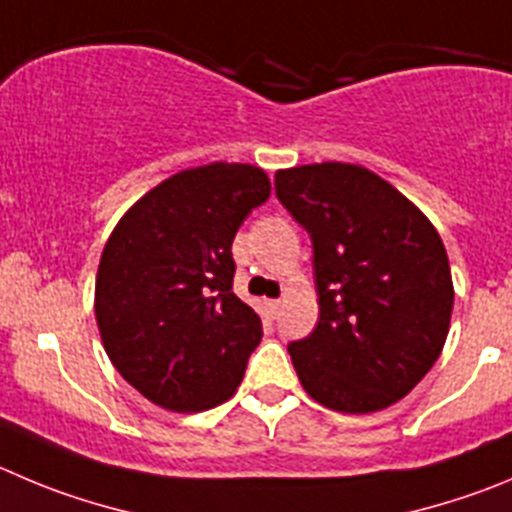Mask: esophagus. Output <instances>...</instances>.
Masks as SVG:
<instances>
[{
    "mask_svg": "<svg viewBox=\"0 0 512 512\" xmlns=\"http://www.w3.org/2000/svg\"><path fill=\"white\" fill-rule=\"evenodd\" d=\"M280 305H283V303H280V300H267V310H270L272 315L280 313Z\"/></svg>",
    "mask_w": 512,
    "mask_h": 512,
    "instance_id": "34e87169",
    "label": "esophagus"
}]
</instances>
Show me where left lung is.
I'll return each instance as SVG.
<instances>
[{"label":"left lung","mask_w":512,"mask_h":512,"mask_svg":"<svg viewBox=\"0 0 512 512\" xmlns=\"http://www.w3.org/2000/svg\"><path fill=\"white\" fill-rule=\"evenodd\" d=\"M275 191L313 240L321 318L288 346L300 384L343 414L391 407L427 376L450 333L455 288L442 237L358 164L280 169Z\"/></svg>","instance_id":"8db88e82"}]
</instances>
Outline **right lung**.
I'll list each match as a JSON object with an SVG mask.
<instances>
[{
  "label": "right lung",
  "mask_w": 512,
  "mask_h": 512,
  "mask_svg": "<svg viewBox=\"0 0 512 512\" xmlns=\"http://www.w3.org/2000/svg\"><path fill=\"white\" fill-rule=\"evenodd\" d=\"M267 197L260 166H194L146 191L105 242L95 275L100 341L156 407L204 412L242 384L262 323L232 293V240Z\"/></svg>",
  "instance_id": "1"
}]
</instances>
